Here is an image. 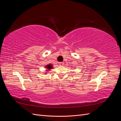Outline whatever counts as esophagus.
<instances>
[{"mask_svg": "<svg viewBox=\"0 0 121 121\" xmlns=\"http://www.w3.org/2000/svg\"><path fill=\"white\" fill-rule=\"evenodd\" d=\"M59 65H60V66H63L64 65V63H63V62H60L59 63Z\"/></svg>", "mask_w": 121, "mask_h": 121, "instance_id": "esophagus-1", "label": "esophagus"}]
</instances>
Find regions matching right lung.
<instances>
[{
    "mask_svg": "<svg viewBox=\"0 0 121 121\" xmlns=\"http://www.w3.org/2000/svg\"><path fill=\"white\" fill-rule=\"evenodd\" d=\"M46 68L47 69V71H50L51 69H52V68L53 67L52 65H51V64H48L47 65H45Z\"/></svg>",
    "mask_w": 121,
    "mask_h": 121,
    "instance_id": "right-lung-1",
    "label": "right lung"
}]
</instances>
